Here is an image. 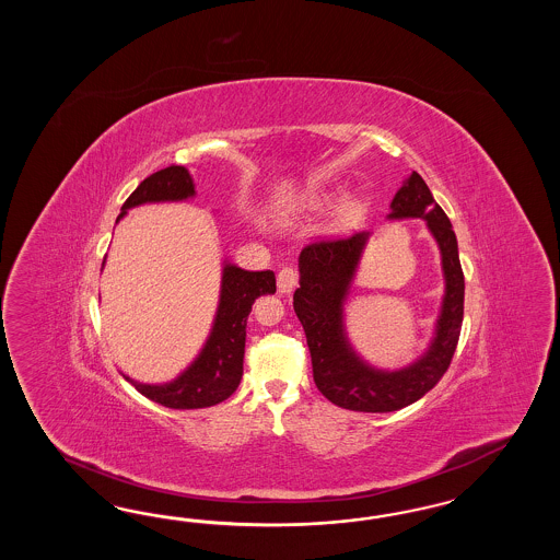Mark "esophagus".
I'll return each instance as SVG.
<instances>
[{
    "label": "esophagus",
    "mask_w": 560,
    "mask_h": 560,
    "mask_svg": "<svg viewBox=\"0 0 560 560\" xmlns=\"http://www.w3.org/2000/svg\"><path fill=\"white\" fill-rule=\"evenodd\" d=\"M298 281H300V272L295 271L293 267H285L277 275V288L281 293H291L298 285Z\"/></svg>",
    "instance_id": "obj_1"
}]
</instances>
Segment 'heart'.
<instances>
[{
  "mask_svg": "<svg viewBox=\"0 0 560 560\" xmlns=\"http://www.w3.org/2000/svg\"><path fill=\"white\" fill-rule=\"evenodd\" d=\"M328 203H330V197H312L307 201V209H323L324 205ZM361 209H363L361 201H349V203L342 205L339 213L340 223L351 225L361 215Z\"/></svg>",
  "mask_w": 560,
  "mask_h": 560,
  "instance_id": "heart-1",
  "label": "heart"
}]
</instances>
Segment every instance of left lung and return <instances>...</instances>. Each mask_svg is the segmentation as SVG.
<instances>
[{
	"mask_svg": "<svg viewBox=\"0 0 560 560\" xmlns=\"http://www.w3.org/2000/svg\"><path fill=\"white\" fill-rule=\"evenodd\" d=\"M390 218L427 220L443 258L445 298L438 335L417 363L400 372H377L353 353L345 337L342 302L368 232L310 242L300 255L302 281L293 293V310L304 326L316 388L332 405L359 412H392L417 402L435 388L456 353L464 320V272L456 234L421 174L412 172L405 187L396 192Z\"/></svg>",
	"mask_w": 560,
	"mask_h": 560,
	"instance_id": "1",
	"label": "left lung"
}]
</instances>
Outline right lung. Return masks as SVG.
<instances>
[{"mask_svg":"<svg viewBox=\"0 0 560 560\" xmlns=\"http://www.w3.org/2000/svg\"><path fill=\"white\" fill-rule=\"evenodd\" d=\"M192 195L195 187L188 170L172 164L168 168L150 174L129 195V199L122 203L119 218L127 213V209L137 205L183 201ZM275 289L277 285L272 271H244L234 265H225L218 318L197 361L178 380L164 386L137 384L131 377H127V382H131L137 392L162 407L187 410L220 405L236 392L242 380L246 320L253 304L258 295L275 293Z\"/></svg>","mask_w":560,"mask_h":560,"instance_id":"1","label":"right lung"}]
</instances>
